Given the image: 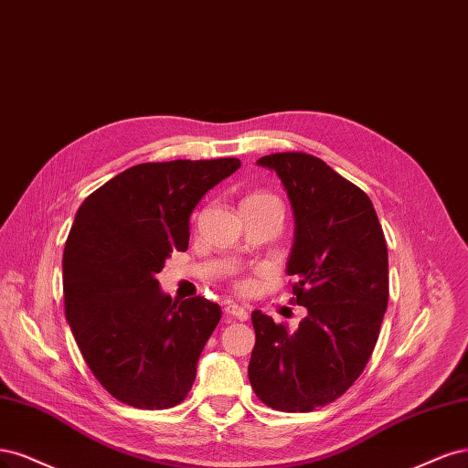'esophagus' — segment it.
<instances>
[{
  "mask_svg": "<svg viewBox=\"0 0 468 468\" xmlns=\"http://www.w3.org/2000/svg\"><path fill=\"white\" fill-rule=\"evenodd\" d=\"M225 313L233 316V319H237V321H249V311L237 303H229L228 307H225Z\"/></svg>",
  "mask_w": 468,
  "mask_h": 468,
  "instance_id": "obj_1",
  "label": "esophagus"
}]
</instances>
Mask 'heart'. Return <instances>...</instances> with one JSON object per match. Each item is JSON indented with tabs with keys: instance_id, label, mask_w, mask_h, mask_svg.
<instances>
[{
	"instance_id": "b5f03b06",
	"label": "heart",
	"mask_w": 468,
	"mask_h": 468,
	"mask_svg": "<svg viewBox=\"0 0 468 468\" xmlns=\"http://www.w3.org/2000/svg\"><path fill=\"white\" fill-rule=\"evenodd\" d=\"M264 202H278V198H276V196H272V194H268V192L256 190V192H250L247 196V198L243 200V206L245 204H264ZM235 285H237V290H240V292H245L249 288L247 282H237Z\"/></svg>"
}]
</instances>
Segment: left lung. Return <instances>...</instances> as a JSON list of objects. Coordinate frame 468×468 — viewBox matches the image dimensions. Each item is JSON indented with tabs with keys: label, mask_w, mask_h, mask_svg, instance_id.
<instances>
[{
	"label": "left lung",
	"mask_w": 468,
	"mask_h": 468,
	"mask_svg": "<svg viewBox=\"0 0 468 468\" xmlns=\"http://www.w3.org/2000/svg\"><path fill=\"white\" fill-rule=\"evenodd\" d=\"M276 171L295 214L288 262L295 333L254 311L249 379L266 406L311 412L335 402L366 369L388 301V254L369 196L309 154L259 159Z\"/></svg>",
	"instance_id": "1"
}]
</instances>
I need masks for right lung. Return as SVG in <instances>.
Listing matches in <instances>:
<instances>
[{"mask_svg":"<svg viewBox=\"0 0 468 468\" xmlns=\"http://www.w3.org/2000/svg\"><path fill=\"white\" fill-rule=\"evenodd\" d=\"M240 167L235 157L142 163L104 183L75 214L64 249V309L97 381L144 410L180 404L221 309L200 295L173 301L159 274L186 250L190 214Z\"/></svg>","mask_w":468,"mask_h":468,"instance_id":"add662e5","label":"right lung"}]
</instances>
